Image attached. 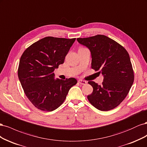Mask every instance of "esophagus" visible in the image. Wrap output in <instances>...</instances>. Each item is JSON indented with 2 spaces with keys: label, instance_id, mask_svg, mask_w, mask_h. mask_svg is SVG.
Here are the masks:
<instances>
[{
  "label": "esophagus",
  "instance_id": "esophagus-1",
  "mask_svg": "<svg viewBox=\"0 0 147 147\" xmlns=\"http://www.w3.org/2000/svg\"><path fill=\"white\" fill-rule=\"evenodd\" d=\"M78 83L81 84H83V85H84V84H86L87 83V82L86 81H84L82 80H78Z\"/></svg>",
  "mask_w": 147,
  "mask_h": 147
}]
</instances>
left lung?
I'll return each mask as SVG.
<instances>
[{"instance_id":"1","label":"left lung","mask_w":147,"mask_h":147,"mask_svg":"<svg viewBox=\"0 0 147 147\" xmlns=\"http://www.w3.org/2000/svg\"><path fill=\"white\" fill-rule=\"evenodd\" d=\"M91 53V68L104 75L102 85L88 82L93 88L89 102L101 111L116 108L126 98L134 80V73L127 51L122 45L104 35L78 38Z\"/></svg>"}]
</instances>
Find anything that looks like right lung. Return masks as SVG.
Here are the masks:
<instances>
[{
    "label": "right lung",
    "instance_id": "right-lung-1",
    "mask_svg": "<svg viewBox=\"0 0 147 147\" xmlns=\"http://www.w3.org/2000/svg\"><path fill=\"white\" fill-rule=\"evenodd\" d=\"M75 38L47 37L34 43L22 55L18 75L26 96L35 107L51 112L63 103L74 78L54 79L53 71L64 63Z\"/></svg>",
    "mask_w": 147,
    "mask_h": 147
}]
</instances>
